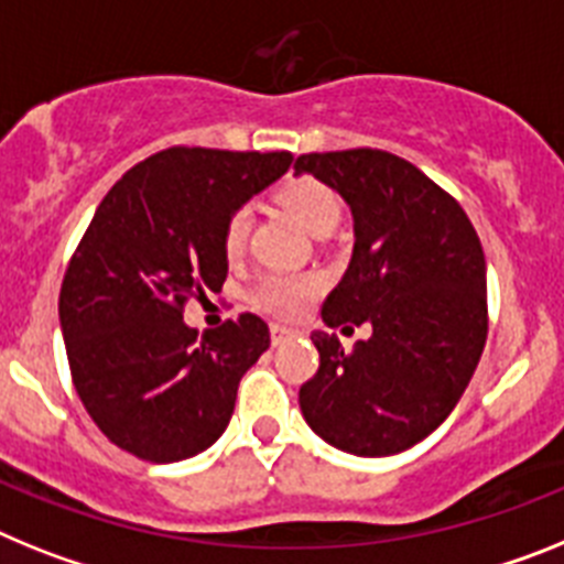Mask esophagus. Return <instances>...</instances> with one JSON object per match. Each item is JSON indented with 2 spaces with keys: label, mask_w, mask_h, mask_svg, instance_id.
Here are the masks:
<instances>
[{
  "label": "esophagus",
  "mask_w": 564,
  "mask_h": 564,
  "mask_svg": "<svg viewBox=\"0 0 564 564\" xmlns=\"http://www.w3.org/2000/svg\"><path fill=\"white\" fill-rule=\"evenodd\" d=\"M269 335H272V343H275V346H281L283 340H289V337L295 335V329H289L283 323H272V326H269Z\"/></svg>",
  "instance_id": "obj_1"
}]
</instances>
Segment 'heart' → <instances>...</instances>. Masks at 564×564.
Returning a JSON list of instances; mask_svg holds the SVG:
<instances>
[{
    "mask_svg": "<svg viewBox=\"0 0 564 564\" xmlns=\"http://www.w3.org/2000/svg\"><path fill=\"white\" fill-rule=\"evenodd\" d=\"M278 204L286 209L306 232L321 235L332 232L335 224L340 221V198L332 193L323 181L310 178V175H297L289 178L278 189ZM249 238V213L247 209H235L224 224V254L238 258L247 247ZM323 289V281L317 275H283L272 272L252 289V303L258 310L269 312L278 317H297Z\"/></svg>",
    "mask_w": 564,
    "mask_h": 564,
    "instance_id": "heart-1",
    "label": "heart"
}]
</instances>
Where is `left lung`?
<instances>
[{"mask_svg": "<svg viewBox=\"0 0 564 564\" xmlns=\"http://www.w3.org/2000/svg\"><path fill=\"white\" fill-rule=\"evenodd\" d=\"M335 189L355 218L346 275L323 323H369V340L343 349L315 332L317 375L301 411L317 437L357 457H389L437 431L463 398L488 335L486 254L452 195L383 150L310 153L295 161Z\"/></svg>", "mask_w": 564, "mask_h": 564, "instance_id": "left-lung-1", "label": "left lung"}]
</instances>
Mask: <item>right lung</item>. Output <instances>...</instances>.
I'll list each match as a JSON object with an SVG mask.
<instances>
[{
	"label": "right lung",
	"mask_w": 564,
	"mask_h": 564,
	"mask_svg": "<svg viewBox=\"0 0 564 564\" xmlns=\"http://www.w3.org/2000/svg\"><path fill=\"white\" fill-rule=\"evenodd\" d=\"M289 164L292 153L170 147L127 170L93 215L62 281L58 323L78 398L124 452L178 463L229 425L269 326L243 312L198 335L184 306L221 292L224 224Z\"/></svg>",
	"instance_id": "add662e5"
}]
</instances>
